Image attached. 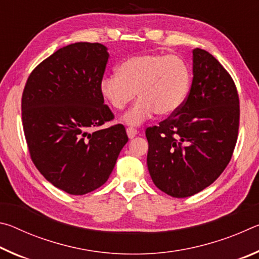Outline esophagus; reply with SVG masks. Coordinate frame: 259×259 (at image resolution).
<instances>
[{
  "label": "esophagus",
  "instance_id": "esophagus-1",
  "mask_svg": "<svg viewBox=\"0 0 259 259\" xmlns=\"http://www.w3.org/2000/svg\"><path fill=\"white\" fill-rule=\"evenodd\" d=\"M126 135H128V137L130 139H133L138 135V130L136 128H133V126H129V128H126Z\"/></svg>",
  "mask_w": 259,
  "mask_h": 259
}]
</instances>
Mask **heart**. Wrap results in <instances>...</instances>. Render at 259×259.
<instances>
[{"instance_id":"obj_1","label":"heart","mask_w":259,"mask_h":259,"mask_svg":"<svg viewBox=\"0 0 259 259\" xmlns=\"http://www.w3.org/2000/svg\"><path fill=\"white\" fill-rule=\"evenodd\" d=\"M191 71L182 57L143 54L125 59L117 74H108L100 81L103 98L122 111L137 96L139 99L125 114L124 122L138 125L153 115L169 116L176 113L188 97Z\"/></svg>"}]
</instances>
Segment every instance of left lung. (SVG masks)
Wrapping results in <instances>:
<instances>
[{
  "instance_id": "obj_1",
  "label": "left lung",
  "mask_w": 259,
  "mask_h": 259,
  "mask_svg": "<svg viewBox=\"0 0 259 259\" xmlns=\"http://www.w3.org/2000/svg\"><path fill=\"white\" fill-rule=\"evenodd\" d=\"M239 122L233 78L212 55L196 48L185 104L145 131L155 186L174 198H187L211 185L233 155Z\"/></svg>"
}]
</instances>
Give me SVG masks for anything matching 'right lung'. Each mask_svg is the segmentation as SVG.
I'll return each instance as SVG.
<instances>
[{"instance_id":"add662e5","label":"right lung","mask_w":259,"mask_h":259,"mask_svg":"<svg viewBox=\"0 0 259 259\" xmlns=\"http://www.w3.org/2000/svg\"><path fill=\"white\" fill-rule=\"evenodd\" d=\"M100 43L60 48L29 74L21 97V120L30 159L52 185L83 195L106 183L128 142L125 128L99 85L108 61Z\"/></svg>"}]
</instances>
